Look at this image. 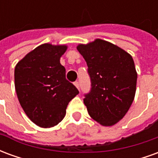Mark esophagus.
Segmentation results:
<instances>
[{"label": "esophagus", "mask_w": 158, "mask_h": 158, "mask_svg": "<svg viewBox=\"0 0 158 158\" xmlns=\"http://www.w3.org/2000/svg\"><path fill=\"white\" fill-rule=\"evenodd\" d=\"M74 85L76 86V88H77V89H79V82H77V81H76V82H74Z\"/></svg>", "instance_id": "34e87169"}]
</instances>
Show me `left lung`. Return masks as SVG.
<instances>
[{"label": "left lung", "mask_w": 158, "mask_h": 158, "mask_svg": "<svg viewBox=\"0 0 158 158\" xmlns=\"http://www.w3.org/2000/svg\"><path fill=\"white\" fill-rule=\"evenodd\" d=\"M88 66L91 89L84 103L89 116L102 126H113L125 116L136 91L137 72L132 56L101 39L79 44Z\"/></svg>", "instance_id": "8db88e82"}]
</instances>
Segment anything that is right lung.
<instances>
[{"label": "right lung", "instance_id": "add662e5", "mask_svg": "<svg viewBox=\"0 0 158 158\" xmlns=\"http://www.w3.org/2000/svg\"><path fill=\"white\" fill-rule=\"evenodd\" d=\"M66 45L45 43L21 59L15 67L14 81L19 103L31 121L41 128L58 124L69 102L79 90L66 79L60 58Z\"/></svg>", "mask_w": 158, "mask_h": 158}]
</instances>
